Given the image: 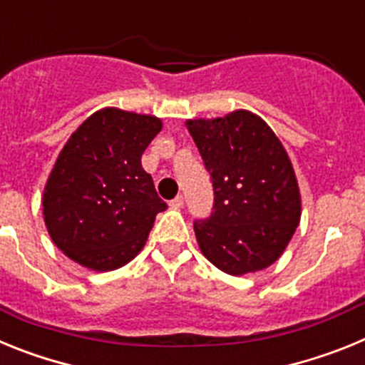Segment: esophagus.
Masks as SVG:
<instances>
[{
    "label": "esophagus",
    "mask_w": 365,
    "mask_h": 365,
    "mask_svg": "<svg viewBox=\"0 0 365 365\" xmlns=\"http://www.w3.org/2000/svg\"><path fill=\"white\" fill-rule=\"evenodd\" d=\"M170 206H172V208H175V210H179V208H182V206H185V197H182V195H177L175 199H172V201H170Z\"/></svg>",
    "instance_id": "esophagus-1"
}]
</instances>
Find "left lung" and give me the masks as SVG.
<instances>
[{
  "instance_id": "8db88e82",
  "label": "left lung",
  "mask_w": 365,
  "mask_h": 365,
  "mask_svg": "<svg viewBox=\"0 0 365 365\" xmlns=\"http://www.w3.org/2000/svg\"><path fill=\"white\" fill-rule=\"evenodd\" d=\"M186 125L214 186L210 217L193 222L201 252L232 276L267 269L282 256L302 217L285 148L263 118L245 109Z\"/></svg>"
}]
</instances>
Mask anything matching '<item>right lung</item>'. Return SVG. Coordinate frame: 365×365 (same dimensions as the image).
Here are the masks:
<instances>
[{
	"label": "right lung",
	"instance_id": "right-lung-1",
	"mask_svg": "<svg viewBox=\"0 0 365 365\" xmlns=\"http://www.w3.org/2000/svg\"><path fill=\"white\" fill-rule=\"evenodd\" d=\"M160 130V118L106 108L71 135L41 199L45 227L67 257L108 272L143 250L168 208L140 164Z\"/></svg>",
	"mask_w": 365,
	"mask_h": 365
}]
</instances>
